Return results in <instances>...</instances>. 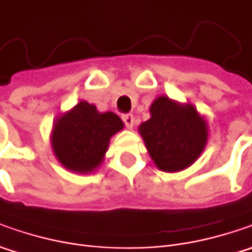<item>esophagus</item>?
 <instances>
[{
    "mask_svg": "<svg viewBox=\"0 0 252 252\" xmlns=\"http://www.w3.org/2000/svg\"><path fill=\"white\" fill-rule=\"evenodd\" d=\"M122 121L125 122L126 127H129V129H131V127L134 126V116H133V115H130V113L122 115Z\"/></svg>",
    "mask_w": 252,
    "mask_h": 252,
    "instance_id": "obj_1",
    "label": "esophagus"
}]
</instances>
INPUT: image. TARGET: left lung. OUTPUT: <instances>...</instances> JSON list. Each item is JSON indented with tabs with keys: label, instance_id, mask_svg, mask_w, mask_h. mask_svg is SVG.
Wrapping results in <instances>:
<instances>
[{
	"label": "left lung",
	"instance_id": "left-lung-1",
	"mask_svg": "<svg viewBox=\"0 0 252 252\" xmlns=\"http://www.w3.org/2000/svg\"><path fill=\"white\" fill-rule=\"evenodd\" d=\"M151 118L139 127L154 164L165 172L188 168L206 146L208 123L193 105L158 96L150 106Z\"/></svg>",
	"mask_w": 252,
	"mask_h": 252
}]
</instances>
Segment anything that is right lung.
<instances>
[{"label":"right lung","instance_id":"add662e5","mask_svg":"<svg viewBox=\"0 0 252 252\" xmlns=\"http://www.w3.org/2000/svg\"><path fill=\"white\" fill-rule=\"evenodd\" d=\"M122 129L123 122L113 112L101 113L91 103L78 102L54 122V156L73 172H92L103 161L112 136Z\"/></svg>","mask_w":252,"mask_h":252}]
</instances>
